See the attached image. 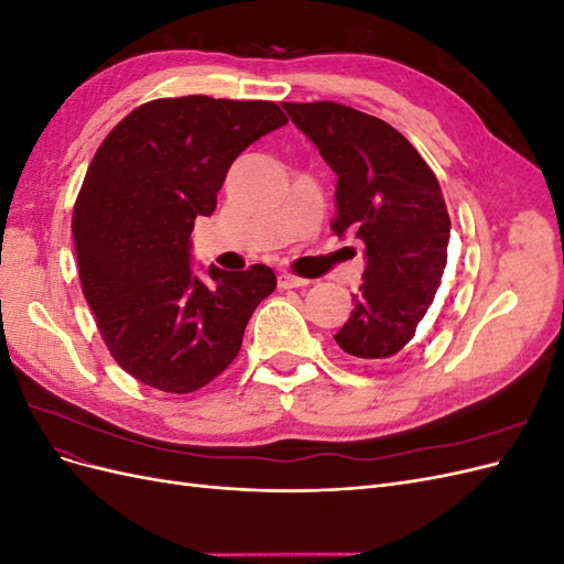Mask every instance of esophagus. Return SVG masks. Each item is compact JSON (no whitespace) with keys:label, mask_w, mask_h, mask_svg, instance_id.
<instances>
[{"label":"esophagus","mask_w":564,"mask_h":564,"mask_svg":"<svg viewBox=\"0 0 564 564\" xmlns=\"http://www.w3.org/2000/svg\"><path fill=\"white\" fill-rule=\"evenodd\" d=\"M308 284H311V280L296 278V275H292V272H280V275H278V286L280 289H299V286H308Z\"/></svg>","instance_id":"1"}]
</instances>
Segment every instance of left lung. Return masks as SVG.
Here are the masks:
<instances>
[{
  "mask_svg": "<svg viewBox=\"0 0 564 564\" xmlns=\"http://www.w3.org/2000/svg\"><path fill=\"white\" fill-rule=\"evenodd\" d=\"M282 108L338 176L332 230L365 242V282L336 344L357 362L390 360L419 336L447 268L452 220L440 183L379 117L332 100Z\"/></svg>",
  "mask_w": 564,
  "mask_h": 564,
  "instance_id": "8db88e82",
  "label": "left lung"
}]
</instances>
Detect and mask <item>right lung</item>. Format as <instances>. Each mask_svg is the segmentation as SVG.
Listing matches in <instances>:
<instances>
[{
  "label": "right lung",
  "mask_w": 564,
  "mask_h": 564,
  "mask_svg": "<svg viewBox=\"0 0 564 564\" xmlns=\"http://www.w3.org/2000/svg\"><path fill=\"white\" fill-rule=\"evenodd\" d=\"M286 124L270 100L158 98L100 143L73 212L79 280L115 362L164 392H193L240 352L278 278L268 265H191L197 216H212L230 164Z\"/></svg>",
  "instance_id": "right-lung-1"
}]
</instances>
